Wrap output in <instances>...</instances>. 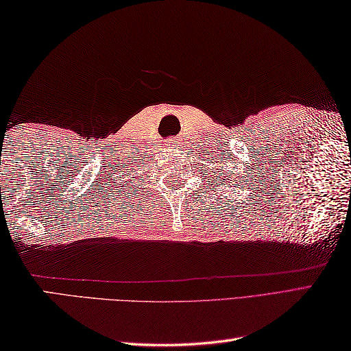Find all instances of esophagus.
Returning a JSON list of instances; mask_svg holds the SVG:
<instances>
[{
  "instance_id": "1",
  "label": "esophagus",
  "mask_w": 351,
  "mask_h": 351,
  "mask_svg": "<svg viewBox=\"0 0 351 351\" xmlns=\"http://www.w3.org/2000/svg\"><path fill=\"white\" fill-rule=\"evenodd\" d=\"M180 146V141H178V138H169V141H167V147H170V149H175V147H178Z\"/></svg>"
}]
</instances>
